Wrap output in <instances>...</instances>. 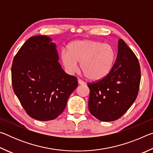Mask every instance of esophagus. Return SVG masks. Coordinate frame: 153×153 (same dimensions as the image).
<instances>
[{
  "mask_svg": "<svg viewBox=\"0 0 153 153\" xmlns=\"http://www.w3.org/2000/svg\"><path fill=\"white\" fill-rule=\"evenodd\" d=\"M77 82H78L79 85H84V84H86V83H85L84 81H82V80L79 79H77Z\"/></svg>",
  "mask_w": 153,
  "mask_h": 153,
  "instance_id": "esophagus-1",
  "label": "esophagus"
}]
</instances>
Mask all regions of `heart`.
<instances>
[{
    "instance_id": "obj_1",
    "label": "heart",
    "mask_w": 153,
    "mask_h": 153,
    "mask_svg": "<svg viewBox=\"0 0 153 153\" xmlns=\"http://www.w3.org/2000/svg\"><path fill=\"white\" fill-rule=\"evenodd\" d=\"M61 59L66 71L74 74L78 69L77 63L87 78L93 81L104 79L110 74L115 59L114 48L108 44L91 40H77L63 51Z\"/></svg>"
}]
</instances>
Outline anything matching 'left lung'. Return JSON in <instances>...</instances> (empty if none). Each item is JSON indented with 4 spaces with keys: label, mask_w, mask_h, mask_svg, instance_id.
Segmentation results:
<instances>
[{
    "label": "left lung",
    "mask_w": 153,
    "mask_h": 153,
    "mask_svg": "<svg viewBox=\"0 0 153 153\" xmlns=\"http://www.w3.org/2000/svg\"><path fill=\"white\" fill-rule=\"evenodd\" d=\"M117 56L110 74L88 84V108L98 120L113 121L120 118L135 101L140 82L138 59L122 39L118 40Z\"/></svg>",
    "instance_id": "1"
}]
</instances>
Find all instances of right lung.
<instances>
[{
	"label": "right lung",
	"instance_id": "right-lung-1",
	"mask_svg": "<svg viewBox=\"0 0 153 153\" xmlns=\"http://www.w3.org/2000/svg\"><path fill=\"white\" fill-rule=\"evenodd\" d=\"M58 61L56 44L47 36L30 38L14 57L13 88L25 111L34 120L56 119L77 87L76 77L67 74Z\"/></svg>",
	"mask_w": 153,
	"mask_h": 153
}]
</instances>
